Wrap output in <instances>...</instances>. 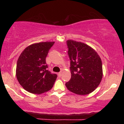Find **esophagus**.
Here are the masks:
<instances>
[{
    "mask_svg": "<svg viewBox=\"0 0 124 124\" xmlns=\"http://www.w3.org/2000/svg\"><path fill=\"white\" fill-rule=\"evenodd\" d=\"M62 71H61V72H60L58 73V76H59V77H61V76H62Z\"/></svg>",
    "mask_w": 124,
    "mask_h": 124,
    "instance_id": "obj_1",
    "label": "esophagus"
}]
</instances>
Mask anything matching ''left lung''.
I'll use <instances>...</instances> for the list:
<instances>
[{"mask_svg": "<svg viewBox=\"0 0 124 124\" xmlns=\"http://www.w3.org/2000/svg\"><path fill=\"white\" fill-rule=\"evenodd\" d=\"M67 45L71 78L65 84L66 87L74 94H89L96 89L102 79L101 57L94 49L82 42L68 40Z\"/></svg>", "mask_w": 124, "mask_h": 124, "instance_id": "left-lung-1", "label": "left lung"}]
</instances>
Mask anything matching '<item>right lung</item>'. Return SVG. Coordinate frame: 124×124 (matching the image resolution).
<instances>
[{
	"instance_id": "add662e5",
	"label": "right lung",
	"mask_w": 124,
	"mask_h": 124,
	"mask_svg": "<svg viewBox=\"0 0 124 124\" xmlns=\"http://www.w3.org/2000/svg\"><path fill=\"white\" fill-rule=\"evenodd\" d=\"M54 43V42L34 43L27 47L18 57L16 77L22 87L28 92L40 94L53 87L57 76L47 70L46 58Z\"/></svg>"
}]
</instances>
